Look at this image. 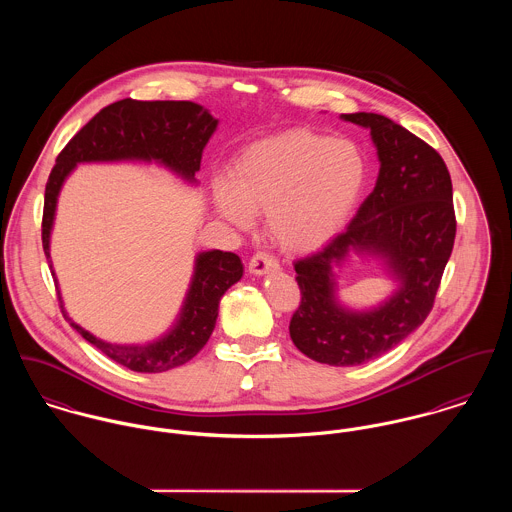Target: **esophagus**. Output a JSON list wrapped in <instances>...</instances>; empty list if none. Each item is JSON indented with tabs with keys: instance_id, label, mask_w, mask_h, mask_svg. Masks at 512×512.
Returning <instances> with one entry per match:
<instances>
[{
	"instance_id": "34e87169",
	"label": "esophagus",
	"mask_w": 512,
	"mask_h": 512,
	"mask_svg": "<svg viewBox=\"0 0 512 512\" xmlns=\"http://www.w3.org/2000/svg\"><path fill=\"white\" fill-rule=\"evenodd\" d=\"M276 268H278V260L274 256H270L268 252H256L248 262V270L256 276L268 274L270 270H276Z\"/></svg>"
}]
</instances>
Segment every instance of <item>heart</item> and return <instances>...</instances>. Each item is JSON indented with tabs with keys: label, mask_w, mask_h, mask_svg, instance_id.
<instances>
[{
	"label": "heart",
	"mask_w": 512,
	"mask_h": 512,
	"mask_svg": "<svg viewBox=\"0 0 512 512\" xmlns=\"http://www.w3.org/2000/svg\"><path fill=\"white\" fill-rule=\"evenodd\" d=\"M365 181V155L355 142L293 130L246 147L232 181L215 183V203L238 226L266 213L276 244L307 252L343 226Z\"/></svg>",
	"instance_id": "b5f03b06"
}]
</instances>
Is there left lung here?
<instances>
[{"label":"left lung","instance_id":"8db88e82","mask_svg":"<svg viewBox=\"0 0 512 512\" xmlns=\"http://www.w3.org/2000/svg\"><path fill=\"white\" fill-rule=\"evenodd\" d=\"M341 118L370 130L380 171L349 226L319 252L293 264L301 301L290 321V337L317 363L355 366L384 355L426 321L457 222L451 177L434 147L380 114ZM351 249L380 253L401 280V290L372 312H349L334 301L332 266Z\"/></svg>","mask_w":512,"mask_h":512}]
</instances>
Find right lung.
I'll return each mask as SVG.
<instances>
[{"mask_svg": "<svg viewBox=\"0 0 512 512\" xmlns=\"http://www.w3.org/2000/svg\"><path fill=\"white\" fill-rule=\"evenodd\" d=\"M217 124L219 120H215L209 110L187 100L142 102L124 98L102 108L63 147L49 175L41 222L47 260L51 258L49 236L57 197L76 163L122 159L159 161L181 177L195 181L203 149L217 130ZM242 270V262L234 252L211 250L199 254L195 276L177 325L163 339L144 347L104 343L71 321L63 305L61 311L82 339L100 349L114 363L136 372H163L189 363L207 345L217 323L220 297L242 278Z\"/></svg>", "mask_w": 512, "mask_h": 512, "instance_id": "1", "label": "right lung"}]
</instances>
